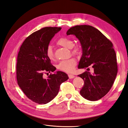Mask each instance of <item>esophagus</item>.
Returning a JSON list of instances; mask_svg holds the SVG:
<instances>
[{
  "label": "esophagus",
  "mask_w": 128,
  "mask_h": 128,
  "mask_svg": "<svg viewBox=\"0 0 128 128\" xmlns=\"http://www.w3.org/2000/svg\"><path fill=\"white\" fill-rule=\"evenodd\" d=\"M68 77H69V78L71 79V78H74V77H75V76H74V75H72V74H69V75H68Z\"/></svg>",
  "instance_id": "1"
}]
</instances>
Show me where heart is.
<instances>
[{"label": "heart", "instance_id": "1", "mask_svg": "<svg viewBox=\"0 0 128 128\" xmlns=\"http://www.w3.org/2000/svg\"><path fill=\"white\" fill-rule=\"evenodd\" d=\"M57 44L60 45L65 48L71 49L72 54H77L79 51V48L76 46L74 45V42L66 37H62L58 40L57 41ZM46 56L50 60H53L54 58V56L52 50V48L51 46H48L46 51ZM76 64V61L74 58H70L67 60L61 61L58 66V68L60 70L67 72H71L73 71L74 67Z\"/></svg>", "mask_w": 128, "mask_h": 128}]
</instances>
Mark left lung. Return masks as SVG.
<instances>
[{"label": "left lung", "instance_id": "1", "mask_svg": "<svg viewBox=\"0 0 128 128\" xmlns=\"http://www.w3.org/2000/svg\"><path fill=\"white\" fill-rule=\"evenodd\" d=\"M66 34L75 35L82 46V56L78 68L91 66L94 69L92 74L86 72L78 75L84 82L80 95L90 101L101 99L110 90L118 72L113 44L99 30L91 26H76L68 29Z\"/></svg>", "mask_w": 128, "mask_h": 128}]
</instances>
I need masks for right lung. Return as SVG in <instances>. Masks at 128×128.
I'll return each instance as SVG.
<instances>
[{
	"label": "right lung",
	"mask_w": 128,
	"mask_h": 128,
	"mask_svg": "<svg viewBox=\"0 0 128 128\" xmlns=\"http://www.w3.org/2000/svg\"><path fill=\"white\" fill-rule=\"evenodd\" d=\"M61 27H45L32 33L23 42L18 52L16 64L18 84L29 99L46 104L54 98L62 83L68 79L64 72L58 71L47 78L44 73L56 70L46 56L50 42Z\"/></svg>",
	"instance_id": "1"
}]
</instances>
